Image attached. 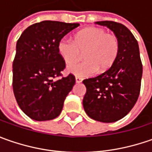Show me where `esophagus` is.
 <instances>
[{
    "label": "esophagus",
    "mask_w": 152,
    "mask_h": 152,
    "mask_svg": "<svg viewBox=\"0 0 152 152\" xmlns=\"http://www.w3.org/2000/svg\"><path fill=\"white\" fill-rule=\"evenodd\" d=\"M75 81H76V83H81L83 81V79H81V78H79V77H76L75 78Z\"/></svg>",
    "instance_id": "esophagus-1"
}]
</instances>
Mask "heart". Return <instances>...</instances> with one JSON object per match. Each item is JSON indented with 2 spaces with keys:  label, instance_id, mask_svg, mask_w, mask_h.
Wrapping results in <instances>:
<instances>
[{
  "label": "heart",
  "instance_id": "obj_1",
  "mask_svg": "<svg viewBox=\"0 0 152 152\" xmlns=\"http://www.w3.org/2000/svg\"><path fill=\"white\" fill-rule=\"evenodd\" d=\"M118 38L102 28L90 27L77 33L73 40L62 38L58 42L57 50L67 64L77 61L84 52L85 61L67 67L73 75L85 78L98 71H106L113 66L119 53Z\"/></svg>",
  "mask_w": 152,
  "mask_h": 152
}]
</instances>
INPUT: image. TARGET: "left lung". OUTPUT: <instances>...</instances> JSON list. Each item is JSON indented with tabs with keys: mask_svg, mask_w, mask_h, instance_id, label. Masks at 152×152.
<instances>
[{
	"mask_svg": "<svg viewBox=\"0 0 152 152\" xmlns=\"http://www.w3.org/2000/svg\"><path fill=\"white\" fill-rule=\"evenodd\" d=\"M96 23L107 27L115 34L119 40V53L107 71L83 81L86 87L83 106L92 119L113 123L125 117L137 102L142 63L137 40L127 27L113 21Z\"/></svg>",
	"mask_w": 152,
	"mask_h": 152,
	"instance_id": "left-lung-1",
	"label": "left lung"
}]
</instances>
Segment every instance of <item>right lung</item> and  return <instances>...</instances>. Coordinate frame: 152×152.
Listing matches in <instances>:
<instances>
[{
    "mask_svg": "<svg viewBox=\"0 0 152 152\" xmlns=\"http://www.w3.org/2000/svg\"><path fill=\"white\" fill-rule=\"evenodd\" d=\"M79 23L42 21L28 27L18 39L12 63V88L21 110L35 121L56 118L75 84V77L61 76L65 61L58 42Z\"/></svg>",
    "mask_w": 152,
    "mask_h": 152,
    "instance_id": "1",
    "label": "right lung"
}]
</instances>
